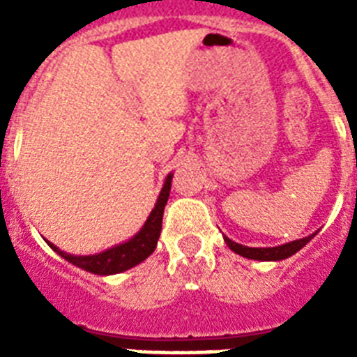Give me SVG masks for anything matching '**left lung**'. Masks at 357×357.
Returning <instances> with one entry per match:
<instances>
[{
  "label": "left lung",
  "mask_w": 357,
  "mask_h": 357,
  "mask_svg": "<svg viewBox=\"0 0 357 357\" xmlns=\"http://www.w3.org/2000/svg\"><path fill=\"white\" fill-rule=\"evenodd\" d=\"M315 234L307 235L304 238H296V241H291V243L280 244V246H271V248H252V246H243V244L235 243L229 237L224 235V241L229 246V250H234L235 254L243 255L246 259H255V261H282L291 257L293 254H296L298 250H302L305 244L310 243L311 238L315 237Z\"/></svg>",
  "instance_id": "obj_1"
}]
</instances>
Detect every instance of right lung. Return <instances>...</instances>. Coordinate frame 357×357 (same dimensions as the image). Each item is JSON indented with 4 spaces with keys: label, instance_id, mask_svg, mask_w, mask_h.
I'll use <instances>...</instances> for the list:
<instances>
[{
    "label": "right lung",
    "instance_id": "add662e5",
    "mask_svg": "<svg viewBox=\"0 0 357 357\" xmlns=\"http://www.w3.org/2000/svg\"><path fill=\"white\" fill-rule=\"evenodd\" d=\"M170 183H172V174H168L167 179H165V185H162L161 192H159L155 207L151 209L150 217L146 218L144 226L139 229V234H135L126 243L111 246L105 252H100V254L94 255L66 254L50 241H46L47 246L55 250L63 259H66L72 265L79 266L86 272H92V274H98V276H111V274H119V272L133 268L135 265L142 263L146 257H150L153 254V250H155L159 235H161L162 213H165V206H167L168 196H170Z\"/></svg>",
    "mask_w": 357,
    "mask_h": 357
}]
</instances>
